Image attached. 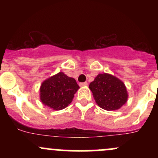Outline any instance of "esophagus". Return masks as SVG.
<instances>
[{
  "instance_id": "esophagus-1",
  "label": "esophagus",
  "mask_w": 158,
  "mask_h": 158,
  "mask_svg": "<svg viewBox=\"0 0 158 158\" xmlns=\"http://www.w3.org/2000/svg\"><path fill=\"white\" fill-rule=\"evenodd\" d=\"M87 85H88V83H87L86 81H85V82H81V83H79V86H80V87L86 86Z\"/></svg>"
}]
</instances>
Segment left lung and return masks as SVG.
<instances>
[{
  "instance_id": "1",
  "label": "left lung",
  "mask_w": 158,
  "mask_h": 158,
  "mask_svg": "<svg viewBox=\"0 0 158 158\" xmlns=\"http://www.w3.org/2000/svg\"><path fill=\"white\" fill-rule=\"evenodd\" d=\"M89 88L97 104L106 110H118L128 100L124 82L109 73H99L90 83Z\"/></svg>"
}]
</instances>
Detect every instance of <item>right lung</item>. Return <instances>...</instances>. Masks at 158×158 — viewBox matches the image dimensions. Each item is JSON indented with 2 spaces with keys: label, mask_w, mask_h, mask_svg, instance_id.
Returning <instances> with one entry per match:
<instances>
[{
  "label": "right lung",
  "mask_w": 158,
  "mask_h": 158,
  "mask_svg": "<svg viewBox=\"0 0 158 158\" xmlns=\"http://www.w3.org/2000/svg\"><path fill=\"white\" fill-rule=\"evenodd\" d=\"M79 86L72 77L63 72L49 77L40 87V100L44 106L56 110L68 107L71 103Z\"/></svg>",
  "instance_id": "add662e5"
}]
</instances>
